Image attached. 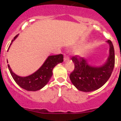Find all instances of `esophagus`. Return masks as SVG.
Wrapping results in <instances>:
<instances>
[{"label": "esophagus", "mask_w": 121, "mask_h": 121, "mask_svg": "<svg viewBox=\"0 0 121 121\" xmlns=\"http://www.w3.org/2000/svg\"><path fill=\"white\" fill-rule=\"evenodd\" d=\"M69 56H68V55H65L64 57V61H68V60H69Z\"/></svg>", "instance_id": "34e87169"}]
</instances>
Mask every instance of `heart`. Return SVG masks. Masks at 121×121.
<instances>
[{"label":"heart","instance_id":"heart-1","mask_svg":"<svg viewBox=\"0 0 121 121\" xmlns=\"http://www.w3.org/2000/svg\"><path fill=\"white\" fill-rule=\"evenodd\" d=\"M84 51H83V50H80V51H79L77 52V53L80 55H82L83 54H84Z\"/></svg>","mask_w":121,"mask_h":121}]
</instances>
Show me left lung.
Masks as SVG:
<instances>
[{
    "mask_svg": "<svg viewBox=\"0 0 121 121\" xmlns=\"http://www.w3.org/2000/svg\"><path fill=\"white\" fill-rule=\"evenodd\" d=\"M109 56L106 62L100 66H93L87 64V60L78 56L72 57L74 69L69 78L73 85L79 91L84 92L92 91L102 87L112 74L115 64L114 49L110 40Z\"/></svg>",
    "mask_w": 121,
    "mask_h": 121,
    "instance_id": "1",
    "label": "left lung"
}]
</instances>
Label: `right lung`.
Wrapping results in <instances>:
<instances>
[{
  "mask_svg": "<svg viewBox=\"0 0 121 121\" xmlns=\"http://www.w3.org/2000/svg\"><path fill=\"white\" fill-rule=\"evenodd\" d=\"M18 35L19 34L15 36L12 40L8 51L12 43L17 38ZM63 59L64 57L62 54L48 56L42 66L37 71L27 77L17 76L12 72L9 64H8V67L12 78L18 85L26 91H37L46 85L52 76L53 69L58 64L61 63L64 61Z\"/></svg>",
  "mask_w": 121,
  "mask_h": 121,
  "instance_id": "obj_1",
  "label": "right lung"
}]
</instances>
